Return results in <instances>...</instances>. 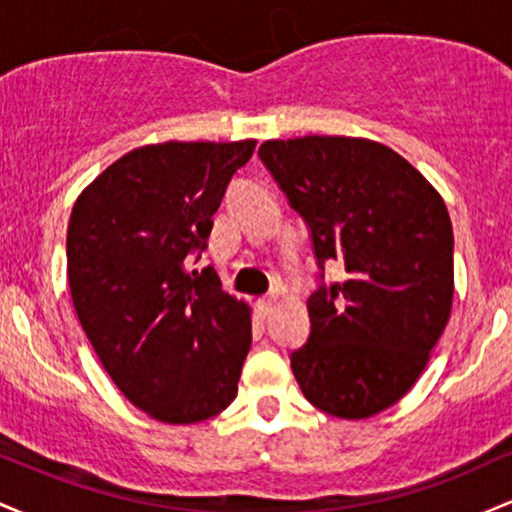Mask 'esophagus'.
<instances>
[{"label": "esophagus", "instance_id": "1", "mask_svg": "<svg viewBox=\"0 0 512 512\" xmlns=\"http://www.w3.org/2000/svg\"><path fill=\"white\" fill-rule=\"evenodd\" d=\"M276 303H279V296L272 293V296H264V298H260V301H257V310H260L262 317H267V315H272Z\"/></svg>", "mask_w": 512, "mask_h": 512}]
</instances>
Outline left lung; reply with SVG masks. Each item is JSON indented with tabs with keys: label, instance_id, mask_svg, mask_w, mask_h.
Here are the masks:
<instances>
[{
	"label": "left lung",
	"instance_id": "obj_1",
	"mask_svg": "<svg viewBox=\"0 0 512 512\" xmlns=\"http://www.w3.org/2000/svg\"><path fill=\"white\" fill-rule=\"evenodd\" d=\"M260 158L310 226L317 264L344 274L308 298L310 337L291 354L293 375L325 414L370 419L414 387L450 320L448 207L373 139H269Z\"/></svg>",
	"mask_w": 512,
	"mask_h": 512
}]
</instances>
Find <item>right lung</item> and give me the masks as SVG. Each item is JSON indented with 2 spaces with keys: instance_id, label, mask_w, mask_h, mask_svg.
I'll use <instances>...</instances> for the list:
<instances>
[{
  "instance_id": "obj_1",
  "label": "right lung",
  "mask_w": 512,
  "mask_h": 512,
  "mask_svg": "<svg viewBox=\"0 0 512 512\" xmlns=\"http://www.w3.org/2000/svg\"><path fill=\"white\" fill-rule=\"evenodd\" d=\"M255 146H139L88 182L69 216L76 317L117 390L161 424L207 421L238 395L252 308L214 269L187 264Z\"/></svg>"
}]
</instances>
